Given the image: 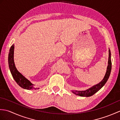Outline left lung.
<instances>
[{
  "instance_id": "left-lung-1",
  "label": "left lung",
  "mask_w": 120,
  "mask_h": 120,
  "mask_svg": "<svg viewBox=\"0 0 120 120\" xmlns=\"http://www.w3.org/2000/svg\"><path fill=\"white\" fill-rule=\"evenodd\" d=\"M108 65L107 68V71L106 73V74L105 75L104 79L99 82L98 84L96 85L93 86L92 87L89 88L88 90L86 91H72V92L74 93L75 94L77 95H79L80 96H86L88 97L93 95V94L96 93L97 92L99 91L100 89L103 87L104 85L106 83L107 81L108 80V78L110 76L111 70V53L110 50L109 49V58H108Z\"/></svg>"
}]
</instances>
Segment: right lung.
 <instances>
[{
	"mask_svg": "<svg viewBox=\"0 0 120 120\" xmlns=\"http://www.w3.org/2000/svg\"><path fill=\"white\" fill-rule=\"evenodd\" d=\"M14 45L13 44L10 49L8 56V62L10 70L11 71L12 75L16 83L22 88L27 90L36 89L34 87V85L32 84L29 80L22 76L16 69L14 62ZM39 89V88H38Z\"/></svg>",
	"mask_w": 120,
	"mask_h": 120,
	"instance_id": "add662e5",
	"label": "right lung"
}]
</instances>
